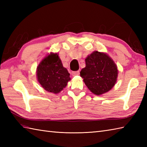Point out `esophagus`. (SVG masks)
Instances as JSON below:
<instances>
[{
	"instance_id": "34e87169",
	"label": "esophagus",
	"mask_w": 147,
	"mask_h": 147,
	"mask_svg": "<svg viewBox=\"0 0 147 147\" xmlns=\"http://www.w3.org/2000/svg\"><path fill=\"white\" fill-rule=\"evenodd\" d=\"M72 75H73V76H78L80 74V71H73L72 72Z\"/></svg>"
}]
</instances>
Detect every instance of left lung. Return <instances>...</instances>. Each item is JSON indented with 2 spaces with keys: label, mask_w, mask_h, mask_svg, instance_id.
Masks as SVG:
<instances>
[{
  "label": "left lung",
  "mask_w": 147,
  "mask_h": 147,
  "mask_svg": "<svg viewBox=\"0 0 147 147\" xmlns=\"http://www.w3.org/2000/svg\"><path fill=\"white\" fill-rule=\"evenodd\" d=\"M86 67L80 72V76L93 93L100 95L109 91L116 82L118 70L109 56L98 51L93 52L85 59Z\"/></svg>",
  "instance_id": "1"
}]
</instances>
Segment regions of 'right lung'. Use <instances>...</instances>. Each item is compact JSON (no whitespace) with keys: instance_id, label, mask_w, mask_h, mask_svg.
Listing matches in <instances>:
<instances>
[{"instance_id":"1","label":"right lung","mask_w":147,"mask_h":147,"mask_svg":"<svg viewBox=\"0 0 147 147\" xmlns=\"http://www.w3.org/2000/svg\"><path fill=\"white\" fill-rule=\"evenodd\" d=\"M36 75L43 88L54 93L60 92L71 80L70 74L63 67L58 54L52 53L40 62L37 67Z\"/></svg>"}]
</instances>
